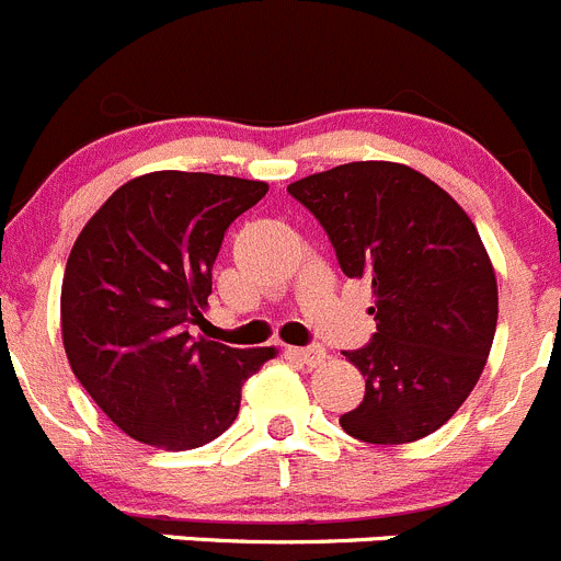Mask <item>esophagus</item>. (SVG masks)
Segmentation results:
<instances>
[{
    "label": "esophagus",
    "mask_w": 561,
    "mask_h": 561,
    "mask_svg": "<svg viewBox=\"0 0 561 561\" xmlns=\"http://www.w3.org/2000/svg\"><path fill=\"white\" fill-rule=\"evenodd\" d=\"M290 354L298 363L310 365V368H318L327 359V348L323 345H301V348H290Z\"/></svg>",
    "instance_id": "esophagus-1"
}]
</instances>
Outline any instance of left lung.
<instances>
[{
    "instance_id": "1",
    "label": "left lung",
    "mask_w": 561,
    "mask_h": 561,
    "mask_svg": "<svg viewBox=\"0 0 561 561\" xmlns=\"http://www.w3.org/2000/svg\"><path fill=\"white\" fill-rule=\"evenodd\" d=\"M327 229L348 279H368L376 334L343 352L365 376L345 434L401 446L437 432L484 370L499 282L473 221L437 182L401 162L365 160L287 185Z\"/></svg>"
}]
</instances>
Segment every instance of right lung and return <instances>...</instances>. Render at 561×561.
Here are the masks:
<instances>
[{
  "label": "right lung",
  "mask_w": 561,
  "mask_h": 561,
  "mask_svg": "<svg viewBox=\"0 0 561 561\" xmlns=\"http://www.w3.org/2000/svg\"><path fill=\"white\" fill-rule=\"evenodd\" d=\"M268 193L256 180L154 171L129 180L68 254L66 357L99 410L146 446L198 448L227 432L240 387L276 348L193 340L224 232Z\"/></svg>",
  "instance_id": "add662e5"
}]
</instances>
